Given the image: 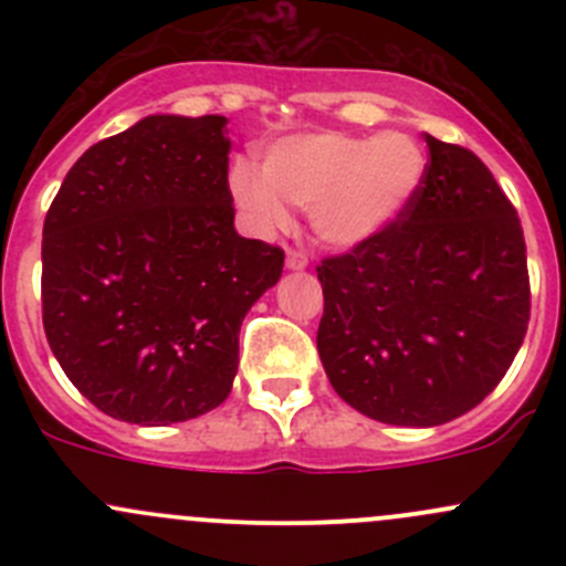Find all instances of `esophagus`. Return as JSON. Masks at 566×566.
Listing matches in <instances>:
<instances>
[{"instance_id":"esophagus-1","label":"esophagus","mask_w":566,"mask_h":566,"mask_svg":"<svg viewBox=\"0 0 566 566\" xmlns=\"http://www.w3.org/2000/svg\"><path fill=\"white\" fill-rule=\"evenodd\" d=\"M306 265H310V256H306L304 251H298V249L287 251V268H290V271H304Z\"/></svg>"}]
</instances>
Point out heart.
I'll use <instances>...</instances> for the list:
<instances>
[{
	"instance_id": "heart-1",
	"label": "heart",
	"mask_w": 566,
	"mask_h": 566,
	"mask_svg": "<svg viewBox=\"0 0 566 566\" xmlns=\"http://www.w3.org/2000/svg\"><path fill=\"white\" fill-rule=\"evenodd\" d=\"M424 167L421 147L399 130L375 139L310 134L276 142L262 158V175L235 164L230 188L262 232L287 227V201L310 210L319 241L356 247L405 213Z\"/></svg>"
}]
</instances>
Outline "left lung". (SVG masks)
Masks as SVG:
<instances>
[{
    "label": "left lung",
    "instance_id": "left-lung-1",
    "mask_svg": "<svg viewBox=\"0 0 566 566\" xmlns=\"http://www.w3.org/2000/svg\"><path fill=\"white\" fill-rule=\"evenodd\" d=\"M424 180L384 232L317 265V353L334 391L384 424L436 427L476 408L528 328L515 205L468 147L427 136Z\"/></svg>",
    "mask_w": 566,
    "mask_h": 566
}]
</instances>
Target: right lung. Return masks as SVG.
I'll list each match as a JSON object with an SVG mask.
<instances>
[{"label":"right lung","mask_w":566,"mask_h":566,"mask_svg":"<svg viewBox=\"0 0 566 566\" xmlns=\"http://www.w3.org/2000/svg\"><path fill=\"white\" fill-rule=\"evenodd\" d=\"M227 117L150 114L90 147L43 221V328L106 416L161 427L219 408L238 334L284 251L235 232Z\"/></svg>","instance_id":"obj_1"}]
</instances>
